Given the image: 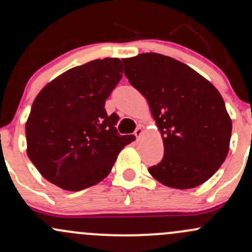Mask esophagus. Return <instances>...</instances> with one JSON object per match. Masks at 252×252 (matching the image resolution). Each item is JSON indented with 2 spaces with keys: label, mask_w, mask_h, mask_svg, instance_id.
Here are the masks:
<instances>
[{
  "label": "esophagus",
  "mask_w": 252,
  "mask_h": 252,
  "mask_svg": "<svg viewBox=\"0 0 252 252\" xmlns=\"http://www.w3.org/2000/svg\"><path fill=\"white\" fill-rule=\"evenodd\" d=\"M142 134H143V129L141 128V126H138V128H136V130H135V136H136V138H137V140H140V137H141V136H142Z\"/></svg>",
  "instance_id": "1"
}]
</instances>
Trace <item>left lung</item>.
I'll list each match as a JSON object with an SVG mask.
<instances>
[{
    "label": "left lung",
    "mask_w": 252,
    "mask_h": 252,
    "mask_svg": "<svg viewBox=\"0 0 252 252\" xmlns=\"http://www.w3.org/2000/svg\"><path fill=\"white\" fill-rule=\"evenodd\" d=\"M129 83L149 104L164 155L149 173L172 189H194L224 162L232 122L221 94L189 66L158 53L122 59Z\"/></svg>",
    "instance_id": "left-lung-1"
}]
</instances>
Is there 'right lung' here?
<instances>
[{
  "label": "right lung",
  "mask_w": 252,
  "mask_h": 252,
  "mask_svg": "<svg viewBox=\"0 0 252 252\" xmlns=\"http://www.w3.org/2000/svg\"><path fill=\"white\" fill-rule=\"evenodd\" d=\"M117 58L92 60L63 72L34 99L26 123L27 154L46 180L82 190L105 179L134 135H120L105 100L122 78Z\"/></svg>",
  "instance_id": "1"
}]
</instances>
